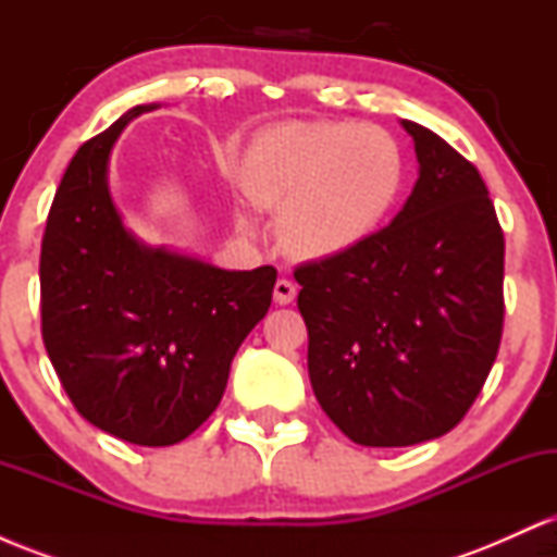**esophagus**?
Here are the masks:
<instances>
[{
	"label": "esophagus",
	"instance_id": "34e87169",
	"mask_svg": "<svg viewBox=\"0 0 557 557\" xmlns=\"http://www.w3.org/2000/svg\"><path fill=\"white\" fill-rule=\"evenodd\" d=\"M296 293H298V287H296V283H293V280L283 277V280H277V283H274V300H277L280 306L293 304Z\"/></svg>",
	"mask_w": 557,
	"mask_h": 557
}]
</instances>
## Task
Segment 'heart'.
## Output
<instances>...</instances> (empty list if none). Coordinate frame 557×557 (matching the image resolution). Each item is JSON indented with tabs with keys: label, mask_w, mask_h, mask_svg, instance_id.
Here are the masks:
<instances>
[{
	"label": "heart",
	"mask_w": 557,
	"mask_h": 557,
	"mask_svg": "<svg viewBox=\"0 0 557 557\" xmlns=\"http://www.w3.org/2000/svg\"><path fill=\"white\" fill-rule=\"evenodd\" d=\"M240 190L280 212L277 238L298 259H335L367 243L406 183L398 138L380 125L283 123L243 151Z\"/></svg>",
	"instance_id": "obj_1"
}]
</instances>
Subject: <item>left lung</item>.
Instances as JSON below:
<instances>
[{
    "label": "left lung",
    "instance_id": "left-lung-1",
    "mask_svg": "<svg viewBox=\"0 0 557 557\" xmlns=\"http://www.w3.org/2000/svg\"><path fill=\"white\" fill-rule=\"evenodd\" d=\"M419 181L354 251L296 270L309 380L367 447L443 437L482 393L503 335L505 240L487 185L437 133L403 120Z\"/></svg>",
    "mask_w": 557,
    "mask_h": 557
}]
</instances>
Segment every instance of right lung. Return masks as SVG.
<instances>
[{
	"instance_id": "obj_1",
	"label": "right lung",
	"mask_w": 557,
	"mask_h": 557,
	"mask_svg": "<svg viewBox=\"0 0 557 557\" xmlns=\"http://www.w3.org/2000/svg\"><path fill=\"white\" fill-rule=\"evenodd\" d=\"M127 110L67 164L41 240V335L86 421L133 445H175L227 387L230 363L264 319L274 267L230 272L151 248L123 225L107 185Z\"/></svg>"
}]
</instances>
